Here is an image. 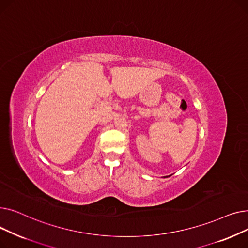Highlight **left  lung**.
I'll return each mask as SVG.
<instances>
[{
	"label": "left lung",
	"instance_id": "left-lung-1",
	"mask_svg": "<svg viewBox=\"0 0 248 248\" xmlns=\"http://www.w3.org/2000/svg\"><path fill=\"white\" fill-rule=\"evenodd\" d=\"M167 177H168V176H166V177H164V178H167Z\"/></svg>",
	"mask_w": 248,
	"mask_h": 248
}]
</instances>
